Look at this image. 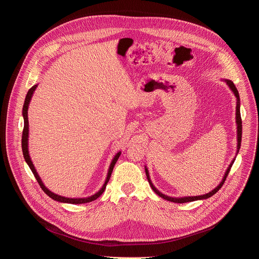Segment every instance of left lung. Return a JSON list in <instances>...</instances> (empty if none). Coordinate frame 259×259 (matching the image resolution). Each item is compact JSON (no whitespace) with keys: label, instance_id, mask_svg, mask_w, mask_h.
I'll return each mask as SVG.
<instances>
[{"label":"left lung","instance_id":"8db88e82","mask_svg":"<svg viewBox=\"0 0 259 259\" xmlns=\"http://www.w3.org/2000/svg\"><path fill=\"white\" fill-rule=\"evenodd\" d=\"M225 81H226V83L228 84V86L230 87V89L233 91V93L235 94V96H236V98H237L236 123H237V138H238V139H237V140H238V144H237V154H238V152H239V150H240V146H241V140H242V119H241V113H240V96H239V92H238V90H237L235 84H234L232 81H230V80H225ZM235 160H236V159H234V160L231 162L230 166L228 167V169H227V171H226V173H225V176H224L223 180H221V182L218 184V186H217L214 190H212L211 192H209L208 194H206V195H201V196L181 197V198H173V197L166 196V195L162 194L161 192H159V191L155 188V186H154L152 180H151V178H150L149 170H147L146 167H145V173H146L147 180H149V182H150V184H151V188L153 189V191H154L158 196H160V197L163 198L164 200H167V201H170V202H173V203H188V202H193V201H197V200H205V199H208V198L212 197L214 194H216V193L221 189V187L224 186V183H225V181H226V179H227V176H228V174H229V172H230V170H231V168H232V166H233Z\"/></svg>","mask_w":259,"mask_h":259}]
</instances>
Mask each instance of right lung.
Listing matches in <instances>:
<instances>
[{
  "label": "right lung",
  "mask_w": 259,
  "mask_h": 259,
  "mask_svg": "<svg viewBox=\"0 0 259 259\" xmlns=\"http://www.w3.org/2000/svg\"><path fill=\"white\" fill-rule=\"evenodd\" d=\"M38 87V85H34L32 86L26 96H25V100H24V103H23V108H22V116H23V120H24V127H23V131H22V139H21V146H22V153H23V157H24V160L25 162L27 163L28 167L30 168L31 172L33 173L36 181L39 182L41 189L53 200L57 201V202H60V203H68V204H84V203H89V202H92L94 200H96L98 197H100L102 195V193L104 192L105 188H106V184L110 178V175H112V172H113V169L115 167V164L117 163L119 157L121 156V152H119L118 154H116V156L114 157L112 163H110L109 165V168H108V172H107V176H106V179L104 181V184L102 186V188L94 195L90 196V197H87V198H65V197H62V196H59V195H56L54 193H52L51 191H49L45 186L44 183L42 182L38 172H36L31 160H30V157H29V154H28V118H27V109H28V105H29V102H30V99L32 97V94L35 90V88Z\"/></svg>",
  "instance_id": "right-lung-1"
}]
</instances>
